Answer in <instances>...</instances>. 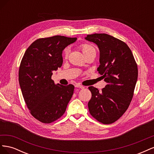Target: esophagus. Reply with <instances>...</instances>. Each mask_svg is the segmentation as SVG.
Returning <instances> with one entry per match:
<instances>
[{
	"mask_svg": "<svg viewBox=\"0 0 154 154\" xmlns=\"http://www.w3.org/2000/svg\"><path fill=\"white\" fill-rule=\"evenodd\" d=\"M75 87H77V88H84L85 87H83V86H82V85H79V84H76V85H75Z\"/></svg>",
	"mask_w": 154,
	"mask_h": 154,
	"instance_id": "1",
	"label": "esophagus"
}]
</instances>
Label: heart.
Segmentation results:
<instances>
[{"label": "heart", "instance_id": "1", "mask_svg": "<svg viewBox=\"0 0 154 154\" xmlns=\"http://www.w3.org/2000/svg\"><path fill=\"white\" fill-rule=\"evenodd\" d=\"M80 49H81V51H82L83 54H84V56L90 54H92V53H96V51L95 48L94 46L89 44H82L80 45ZM69 53V49L68 48H66L63 51V55L64 58H67L68 55Z\"/></svg>", "mask_w": 154, "mask_h": 154}]
</instances>
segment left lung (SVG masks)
Here are the masks:
<instances>
[{
    "label": "left lung",
    "mask_w": 154,
    "mask_h": 154,
    "mask_svg": "<svg viewBox=\"0 0 154 154\" xmlns=\"http://www.w3.org/2000/svg\"><path fill=\"white\" fill-rule=\"evenodd\" d=\"M85 39L98 47L100 64L97 70L107 83L100 92L88 87L92 93L88 110L98 122L111 124L122 117L132 101L137 80V64L128 46L112 36L95 33Z\"/></svg>",
    "instance_id": "1"
}]
</instances>
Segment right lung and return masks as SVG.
Returning <instances> with one entry per match:
<instances>
[{"label": "right lung", "instance_id": "add662e5", "mask_svg": "<svg viewBox=\"0 0 154 154\" xmlns=\"http://www.w3.org/2000/svg\"><path fill=\"white\" fill-rule=\"evenodd\" d=\"M76 40L59 35L37 39L22 58L18 71L22 95L31 115L41 122L60 118L71 99L74 85H56L51 76L62 66L63 49Z\"/></svg>", "mask_w": 154, "mask_h": 154}]
</instances>
